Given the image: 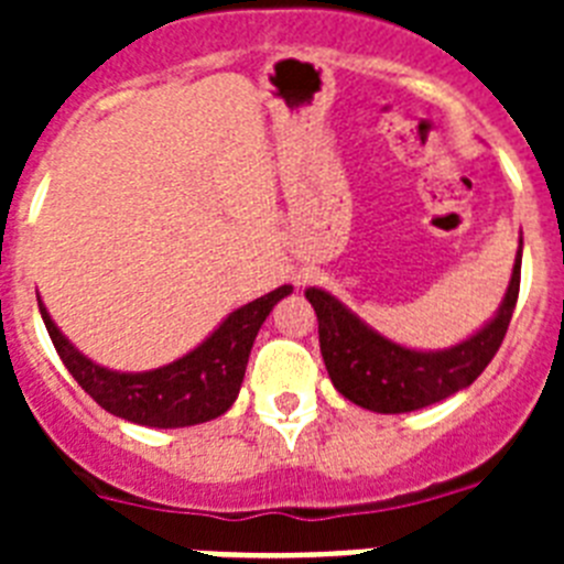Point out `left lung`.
<instances>
[{
    "instance_id": "obj_1",
    "label": "left lung",
    "mask_w": 564,
    "mask_h": 564,
    "mask_svg": "<svg viewBox=\"0 0 564 564\" xmlns=\"http://www.w3.org/2000/svg\"><path fill=\"white\" fill-rule=\"evenodd\" d=\"M520 265L522 242L497 316L475 336H468L449 350L423 352L401 347L372 330L336 296L318 288H307L305 296L316 311L318 347L333 387L347 401L383 415L423 410L430 403L466 390L486 370L506 338L520 296Z\"/></svg>"
}]
</instances>
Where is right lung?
Returning a JSON list of instances; mask_svg holds the SVG:
<instances>
[{"instance_id": "obj_1", "label": "right lung", "mask_w": 564, "mask_h": 564, "mask_svg": "<svg viewBox=\"0 0 564 564\" xmlns=\"http://www.w3.org/2000/svg\"><path fill=\"white\" fill-rule=\"evenodd\" d=\"M291 291V285H282L237 307L200 347H194L192 352L166 367L147 372H115L89 361L62 336L42 299H39V311L69 376L76 378L78 387L101 410L141 426L177 430V426L206 423L231 410L246 378L253 338L273 305Z\"/></svg>"}]
</instances>
